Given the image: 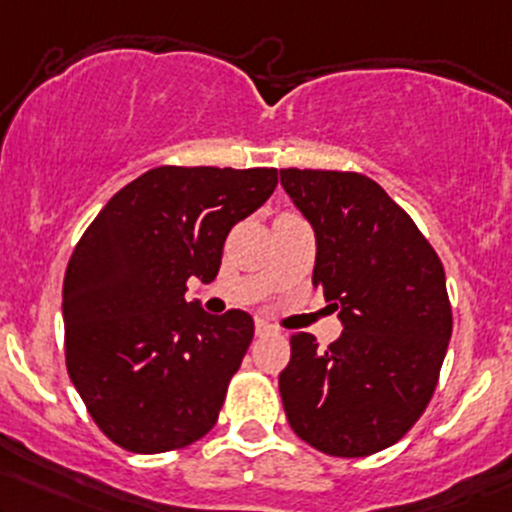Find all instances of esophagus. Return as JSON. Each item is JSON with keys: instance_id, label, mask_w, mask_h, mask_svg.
<instances>
[{"instance_id": "34e87169", "label": "esophagus", "mask_w": 512, "mask_h": 512, "mask_svg": "<svg viewBox=\"0 0 512 512\" xmlns=\"http://www.w3.org/2000/svg\"><path fill=\"white\" fill-rule=\"evenodd\" d=\"M274 325L272 323H267V320H262V318H257L255 320V333L257 335H265V333H274Z\"/></svg>"}]
</instances>
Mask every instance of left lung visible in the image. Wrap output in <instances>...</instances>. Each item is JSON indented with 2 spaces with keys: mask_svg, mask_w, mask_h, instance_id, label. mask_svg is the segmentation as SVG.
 Returning <instances> with one entry per match:
<instances>
[{
  "mask_svg": "<svg viewBox=\"0 0 512 512\" xmlns=\"http://www.w3.org/2000/svg\"><path fill=\"white\" fill-rule=\"evenodd\" d=\"M316 233L313 286L340 311L342 335L318 350L291 335L279 374L291 430L330 457L396 445L428 408L452 338L445 267L413 218L357 172L282 170Z\"/></svg>",
  "mask_w": 512,
  "mask_h": 512,
  "instance_id": "1",
  "label": "left lung"
}]
</instances>
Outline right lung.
<instances>
[{
	"instance_id": "obj_1",
	"label": "right lung",
	"mask_w": 512,
	"mask_h": 512,
	"mask_svg": "<svg viewBox=\"0 0 512 512\" xmlns=\"http://www.w3.org/2000/svg\"><path fill=\"white\" fill-rule=\"evenodd\" d=\"M274 167L162 165L99 211L67 262L65 364L99 430L138 454L187 447L218 420L255 323L187 303L216 279L230 228L260 209Z\"/></svg>"
}]
</instances>
